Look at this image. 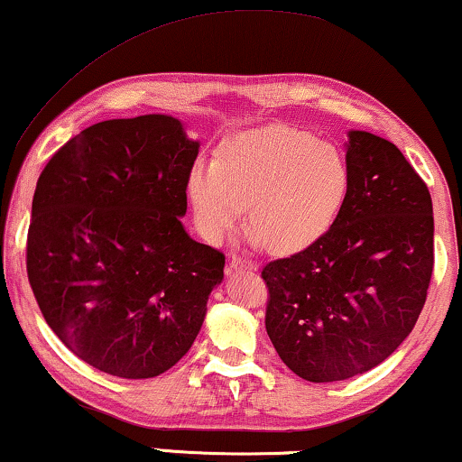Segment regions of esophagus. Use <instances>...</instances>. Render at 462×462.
I'll use <instances>...</instances> for the list:
<instances>
[{
	"label": "esophagus",
	"mask_w": 462,
	"mask_h": 462,
	"mask_svg": "<svg viewBox=\"0 0 462 462\" xmlns=\"http://www.w3.org/2000/svg\"><path fill=\"white\" fill-rule=\"evenodd\" d=\"M238 270L254 272V270H257V263H253V261L240 259V257H236V254H232V257L228 259V272H238Z\"/></svg>",
	"instance_id": "esophagus-1"
}]
</instances>
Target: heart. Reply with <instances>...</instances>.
Masks as SVG:
<instances>
[{
	"label": "heart",
	"instance_id": "obj_1",
	"mask_svg": "<svg viewBox=\"0 0 462 462\" xmlns=\"http://www.w3.org/2000/svg\"><path fill=\"white\" fill-rule=\"evenodd\" d=\"M348 189L342 151L286 126L240 136L219 151L217 163L199 160L187 174L189 203L208 243L222 245L249 205V240L275 253L318 243L338 219Z\"/></svg>",
	"mask_w": 462,
	"mask_h": 462
}]
</instances>
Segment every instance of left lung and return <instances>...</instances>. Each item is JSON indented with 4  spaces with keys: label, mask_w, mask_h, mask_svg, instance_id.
I'll list each match as a JSON object with an SVG mask.
<instances>
[{
    "label": "left lung",
    "mask_w": 462,
    "mask_h": 462,
    "mask_svg": "<svg viewBox=\"0 0 462 462\" xmlns=\"http://www.w3.org/2000/svg\"><path fill=\"white\" fill-rule=\"evenodd\" d=\"M350 189L318 243L263 267L267 336L307 382H340L401 346L425 305L433 270V208L394 143L348 130Z\"/></svg>",
    "instance_id": "8db88e82"
}]
</instances>
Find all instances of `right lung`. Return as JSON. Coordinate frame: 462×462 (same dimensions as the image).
Segmentation results:
<instances>
[{"instance_id": "1", "label": "right lung", "mask_w": 462, "mask_h": 462, "mask_svg": "<svg viewBox=\"0 0 462 462\" xmlns=\"http://www.w3.org/2000/svg\"><path fill=\"white\" fill-rule=\"evenodd\" d=\"M201 143L168 114L93 124L41 171L26 270L55 336L103 374L147 380L189 353L224 254L184 228Z\"/></svg>"}]
</instances>
